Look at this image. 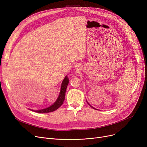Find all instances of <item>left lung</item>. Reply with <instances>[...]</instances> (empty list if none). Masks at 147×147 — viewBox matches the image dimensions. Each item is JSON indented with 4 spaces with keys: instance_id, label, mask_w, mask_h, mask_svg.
<instances>
[{
    "instance_id": "obj_1",
    "label": "left lung",
    "mask_w": 147,
    "mask_h": 147,
    "mask_svg": "<svg viewBox=\"0 0 147 147\" xmlns=\"http://www.w3.org/2000/svg\"><path fill=\"white\" fill-rule=\"evenodd\" d=\"M88 105H89V106H91V107H92V108H93V109H94V107H92V106H91V105H89V103H88Z\"/></svg>"
}]
</instances>
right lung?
I'll list each match as a JSON object with an SVG mask.
<instances>
[{
    "instance_id": "right-lung-1",
    "label": "right lung",
    "mask_w": 147,
    "mask_h": 147,
    "mask_svg": "<svg viewBox=\"0 0 147 147\" xmlns=\"http://www.w3.org/2000/svg\"><path fill=\"white\" fill-rule=\"evenodd\" d=\"M68 82H69V79H68V77L67 76H65V78H64V79L63 80L62 83L61 91H60L59 97L53 105H52V106L47 107V108H46V109L35 111V112H38V113H46L52 112H53V111L58 109V108L59 107H61V106L63 104V101H64V100H65L66 89H67V85L68 84Z\"/></svg>"
}]
</instances>
